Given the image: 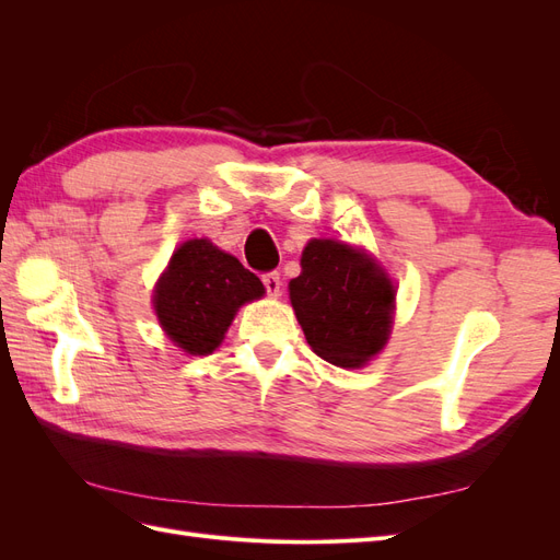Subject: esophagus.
Returning a JSON list of instances; mask_svg holds the SVG:
<instances>
[{
	"label": "esophagus",
	"instance_id": "obj_1",
	"mask_svg": "<svg viewBox=\"0 0 560 560\" xmlns=\"http://www.w3.org/2000/svg\"><path fill=\"white\" fill-rule=\"evenodd\" d=\"M261 280H264V287H266V294L268 296H280L282 294L280 273H266Z\"/></svg>",
	"mask_w": 560,
	"mask_h": 560
}]
</instances>
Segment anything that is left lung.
I'll use <instances>...</instances> for the list:
<instances>
[{"mask_svg":"<svg viewBox=\"0 0 560 560\" xmlns=\"http://www.w3.org/2000/svg\"><path fill=\"white\" fill-rule=\"evenodd\" d=\"M290 299L308 346L329 364L362 366L387 341L395 287L346 243L311 241L301 276L290 282Z\"/></svg>","mask_w":560,"mask_h":560,"instance_id":"obj_1","label":"left lung"}]
</instances>
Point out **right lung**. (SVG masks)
<instances>
[{"label":"right lung","mask_w":560,"mask_h":560,"mask_svg":"<svg viewBox=\"0 0 560 560\" xmlns=\"http://www.w3.org/2000/svg\"><path fill=\"white\" fill-rule=\"evenodd\" d=\"M264 294L261 280L210 241L184 243L163 273L154 308L171 341L189 354H208L245 301Z\"/></svg>","instance_id":"obj_1"}]
</instances>
